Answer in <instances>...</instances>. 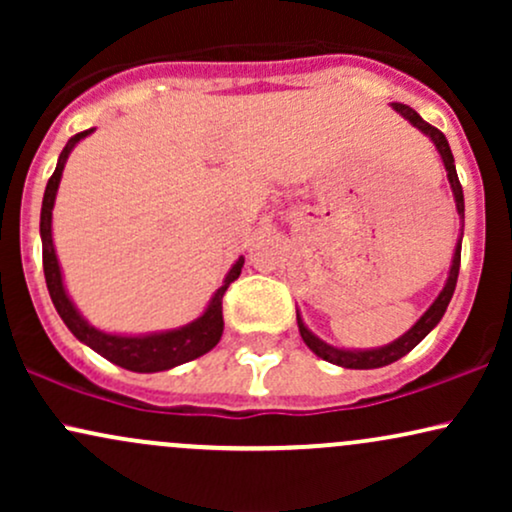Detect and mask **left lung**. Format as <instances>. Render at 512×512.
Returning a JSON list of instances; mask_svg holds the SVG:
<instances>
[{
    "label": "left lung",
    "instance_id": "8db88e82",
    "mask_svg": "<svg viewBox=\"0 0 512 512\" xmlns=\"http://www.w3.org/2000/svg\"><path fill=\"white\" fill-rule=\"evenodd\" d=\"M392 108L397 110L399 115L407 117V120L414 125L416 129H421V132L426 134V137H431V142L436 144L440 158H443L445 163V170H448V180H450V187H452V195H455V204H457V214H460V219H464V195H462V185H460V178H457V170H455V158H452V151H450V144L448 139H445V134L440 132L438 127L428 125V122L416 113L414 108H409V105L404 103H392ZM460 252H462V236L457 240V248H455V257H452V267H450V276L448 281H445L443 291L438 293V298L433 301L431 308L426 310L424 315L416 320V325L411 327L407 334H402V337L395 339L392 344L387 346H380V349H363V351H349V349H337V346H330L325 344L322 339H317L313 332L308 330V327L303 325L301 315L296 313V320H298V330H301V337L303 342L308 344V349L313 351L322 358V361H330L334 366H342V368H356V370H366V368H383V366H390V363L399 361L402 356H407L411 349H414L416 344L421 342V339L426 337L428 332L433 330V327L438 325L440 317L445 315V310H448V303L452 298V293H455V286H457V274H460Z\"/></svg>",
    "mask_w": 512,
    "mask_h": 512
}]
</instances>
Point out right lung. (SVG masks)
Segmentation results:
<instances>
[{
  "label": "right lung",
  "mask_w": 512,
  "mask_h": 512,
  "mask_svg": "<svg viewBox=\"0 0 512 512\" xmlns=\"http://www.w3.org/2000/svg\"><path fill=\"white\" fill-rule=\"evenodd\" d=\"M93 129L74 134L69 139L67 146L62 149L60 161H57L55 173L50 175L48 187H45L43 197V209H40V238H43V272H45V284H48L50 298L55 303L57 313L64 320V325L69 327V332L74 334L79 342L91 346L96 354L108 358L115 366H122L134 373H158V370H168L180 366V363L192 361V358L204 356L207 351L214 349L219 344L223 334V293L228 286L240 276L245 257H238V262L233 264L231 272L223 279V286L214 293L209 308L204 310L202 317H197L190 325L180 327V330L170 332H156V334H144V337H122V334H108L91 327L84 317L79 315V310L74 308V303L69 301L67 291L62 284V272L60 262H57L55 245H52V207H55V195L57 187H60L64 163H67L69 154L81 139L88 137Z\"/></svg>",
  "instance_id": "add662e5"
}]
</instances>
